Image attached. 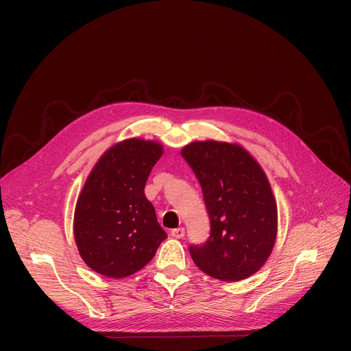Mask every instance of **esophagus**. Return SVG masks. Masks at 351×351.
Instances as JSON below:
<instances>
[{
    "mask_svg": "<svg viewBox=\"0 0 351 351\" xmlns=\"http://www.w3.org/2000/svg\"><path fill=\"white\" fill-rule=\"evenodd\" d=\"M171 234H172V237L182 239L183 236H185V229H183V228H176V229H173V230L171 232Z\"/></svg>",
    "mask_w": 351,
    "mask_h": 351,
    "instance_id": "esophagus-1",
    "label": "esophagus"
}]
</instances>
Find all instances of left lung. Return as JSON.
Listing matches in <instances>:
<instances>
[{"label":"left lung","mask_w":351,"mask_h":351,"mask_svg":"<svg viewBox=\"0 0 351 351\" xmlns=\"http://www.w3.org/2000/svg\"><path fill=\"white\" fill-rule=\"evenodd\" d=\"M182 156L200 183L210 220L208 241L189 247L195 265L223 282L249 278L269 259L278 233V206L266 173L236 143L192 142Z\"/></svg>","instance_id":"8db88e82"}]
</instances>
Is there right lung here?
<instances>
[{
  "mask_svg": "<svg viewBox=\"0 0 351 351\" xmlns=\"http://www.w3.org/2000/svg\"><path fill=\"white\" fill-rule=\"evenodd\" d=\"M163 146L138 138L114 145L90 171L78 197L73 236L84 262L122 279L152 261L166 233L145 185Z\"/></svg>",
  "mask_w": 351,
  "mask_h": 351,
  "instance_id": "obj_1",
  "label": "right lung"
}]
</instances>
